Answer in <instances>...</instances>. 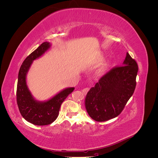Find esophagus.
Segmentation results:
<instances>
[{
    "instance_id": "34e87169",
    "label": "esophagus",
    "mask_w": 158,
    "mask_h": 158,
    "mask_svg": "<svg viewBox=\"0 0 158 158\" xmlns=\"http://www.w3.org/2000/svg\"><path fill=\"white\" fill-rule=\"evenodd\" d=\"M89 90V88H84L83 89H82V92L83 94H86Z\"/></svg>"
}]
</instances>
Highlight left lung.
<instances>
[{
	"mask_svg": "<svg viewBox=\"0 0 158 158\" xmlns=\"http://www.w3.org/2000/svg\"><path fill=\"white\" fill-rule=\"evenodd\" d=\"M123 65L102 76L87 93L85 107L94 120L103 122L117 117L135 92L138 68L128 52Z\"/></svg>",
	"mask_w": 158,
	"mask_h": 158,
	"instance_id": "1",
	"label": "left lung"
}]
</instances>
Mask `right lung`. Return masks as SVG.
I'll list each match as a JSON object with an SVG mask.
<instances>
[{"label": "right lung", "mask_w": 158, "mask_h": 158, "mask_svg": "<svg viewBox=\"0 0 158 158\" xmlns=\"http://www.w3.org/2000/svg\"><path fill=\"white\" fill-rule=\"evenodd\" d=\"M51 47L49 42L43 43L23 62L18 73L16 99L19 111L25 120L38 126L49 125L55 121L61 103L74 89V87L64 88L45 101H39L33 96L27 84V74L33 60L40 58Z\"/></svg>", "instance_id": "obj_1"}]
</instances>
